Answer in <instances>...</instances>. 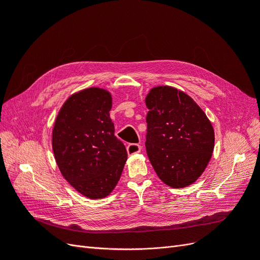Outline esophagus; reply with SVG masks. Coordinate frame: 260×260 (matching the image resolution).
Masks as SVG:
<instances>
[{"label":"esophagus","mask_w":260,"mask_h":260,"mask_svg":"<svg viewBox=\"0 0 260 260\" xmlns=\"http://www.w3.org/2000/svg\"><path fill=\"white\" fill-rule=\"evenodd\" d=\"M141 149H142V146L140 144H129L127 146V152L128 155H135L141 152Z\"/></svg>","instance_id":"esophagus-1"}]
</instances>
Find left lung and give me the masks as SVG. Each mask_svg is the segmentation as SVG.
Returning <instances> with one entry per match:
<instances>
[{
  "mask_svg": "<svg viewBox=\"0 0 260 260\" xmlns=\"http://www.w3.org/2000/svg\"><path fill=\"white\" fill-rule=\"evenodd\" d=\"M145 104L146 153L157 176L171 187L195 182L214 151L215 133L200 106L171 86H156Z\"/></svg>",
  "mask_w": 260,
  "mask_h": 260,
  "instance_id": "obj_1",
  "label": "left lung"
}]
</instances>
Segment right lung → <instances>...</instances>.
Segmentation results:
<instances>
[{
	"mask_svg": "<svg viewBox=\"0 0 260 260\" xmlns=\"http://www.w3.org/2000/svg\"><path fill=\"white\" fill-rule=\"evenodd\" d=\"M111 108L112 95L106 90H82L65 102L53 128V152L61 175L92 200L114 190L128 157L115 136Z\"/></svg>",
	"mask_w": 260,
	"mask_h": 260,
	"instance_id": "obj_1",
	"label": "right lung"
}]
</instances>
